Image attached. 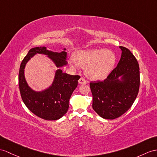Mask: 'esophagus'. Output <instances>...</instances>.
I'll list each match as a JSON object with an SVG mask.
<instances>
[{"label": "esophagus", "mask_w": 157, "mask_h": 157, "mask_svg": "<svg viewBox=\"0 0 157 157\" xmlns=\"http://www.w3.org/2000/svg\"><path fill=\"white\" fill-rule=\"evenodd\" d=\"M78 82H79V84H86V80L85 78H83L81 77V78L78 80Z\"/></svg>", "instance_id": "1"}]
</instances>
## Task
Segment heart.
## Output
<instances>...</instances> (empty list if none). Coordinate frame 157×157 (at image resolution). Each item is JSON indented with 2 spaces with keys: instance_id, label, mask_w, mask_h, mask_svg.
<instances>
[{
  "instance_id": "b5f03b06",
  "label": "heart",
  "mask_w": 157,
  "mask_h": 157,
  "mask_svg": "<svg viewBox=\"0 0 157 157\" xmlns=\"http://www.w3.org/2000/svg\"><path fill=\"white\" fill-rule=\"evenodd\" d=\"M75 60H71L72 68L78 66L86 68V75L93 80L105 78L110 73L115 64V55L106 49H93L76 53Z\"/></svg>"
}]
</instances>
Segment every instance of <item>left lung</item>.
Segmentation results:
<instances>
[{"label": "left lung", "mask_w": 157, "mask_h": 157, "mask_svg": "<svg viewBox=\"0 0 157 157\" xmlns=\"http://www.w3.org/2000/svg\"><path fill=\"white\" fill-rule=\"evenodd\" d=\"M119 48L122 54L117 67L103 81L90 83L93 109L105 119H114L127 112L135 102L139 90L138 61L128 48Z\"/></svg>", "instance_id": "left-lung-1"}]
</instances>
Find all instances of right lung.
<instances>
[{"label":"right lung","instance_id":"right-lung-1","mask_svg":"<svg viewBox=\"0 0 157 157\" xmlns=\"http://www.w3.org/2000/svg\"><path fill=\"white\" fill-rule=\"evenodd\" d=\"M55 52L48 51L45 47H34L30 50L22 60L18 74V85L21 98L30 111L43 119L58 120L63 117L68 109V102L73 91L78 85V75L64 73L61 69L56 71L54 81L51 86L43 91H34L29 87L25 77L26 64L36 54L47 55L56 67L67 64L65 52Z\"/></svg>","mask_w":157,"mask_h":157}]
</instances>
